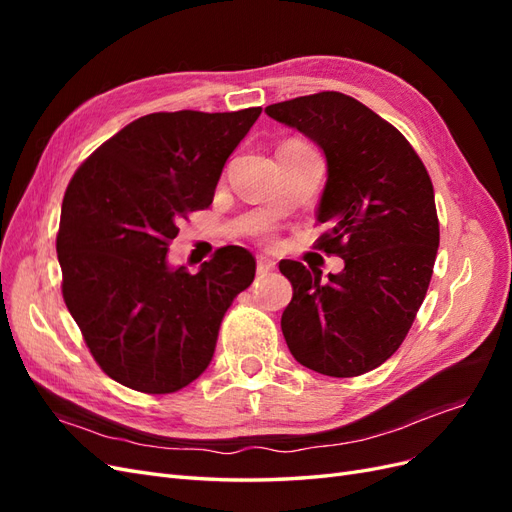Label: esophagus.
<instances>
[{"instance_id": "obj_1", "label": "esophagus", "mask_w": 512, "mask_h": 512, "mask_svg": "<svg viewBox=\"0 0 512 512\" xmlns=\"http://www.w3.org/2000/svg\"><path fill=\"white\" fill-rule=\"evenodd\" d=\"M256 269H258L260 275H265V273H269V271L275 269V262H273L271 258H267V256H260V258L256 260Z\"/></svg>"}]
</instances>
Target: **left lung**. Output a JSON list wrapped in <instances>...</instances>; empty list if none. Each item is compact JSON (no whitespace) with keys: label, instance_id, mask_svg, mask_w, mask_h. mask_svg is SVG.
<instances>
[{"label":"left lung","instance_id":"left-lung-1","mask_svg":"<svg viewBox=\"0 0 512 512\" xmlns=\"http://www.w3.org/2000/svg\"><path fill=\"white\" fill-rule=\"evenodd\" d=\"M265 113L316 143L327 183L318 239L344 258L329 273L282 260L292 301L282 333L294 359L333 378L367 374L391 359L421 307L440 245L433 185L410 143L371 108L337 91L277 102Z\"/></svg>","mask_w":512,"mask_h":512}]
</instances>
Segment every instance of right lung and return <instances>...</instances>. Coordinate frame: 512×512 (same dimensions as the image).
Returning a JSON list of instances; mask_svg holds the SVG:
<instances>
[{
  "instance_id": "add662e5",
  "label": "right lung",
  "mask_w": 512,
  "mask_h": 512,
  "mask_svg": "<svg viewBox=\"0 0 512 512\" xmlns=\"http://www.w3.org/2000/svg\"><path fill=\"white\" fill-rule=\"evenodd\" d=\"M262 108L153 113L76 170L57 235L64 301L108 378L175 393L209 367L224 314L254 282L256 260L226 245L198 273L170 267L185 215L213 203L226 160Z\"/></svg>"
}]
</instances>
